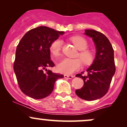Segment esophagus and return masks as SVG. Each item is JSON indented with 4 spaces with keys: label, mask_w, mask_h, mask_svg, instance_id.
<instances>
[{
    "label": "esophagus",
    "mask_w": 127,
    "mask_h": 127,
    "mask_svg": "<svg viewBox=\"0 0 127 127\" xmlns=\"http://www.w3.org/2000/svg\"><path fill=\"white\" fill-rule=\"evenodd\" d=\"M64 78H66V79H72L73 77H74V75H64Z\"/></svg>",
    "instance_id": "1"
}]
</instances>
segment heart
<instances>
[{
	"instance_id": "1",
	"label": "heart",
	"mask_w": 127,
	"mask_h": 127,
	"mask_svg": "<svg viewBox=\"0 0 127 127\" xmlns=\"http://www.w3.org/2000/svg\"><path fill=\"white\" fill-rule=\"evenodd\" d=\"M76 48L79 50V52L77 55L79 58L70 59L64 58L61 60L58 64V69L61 72L65 74H71L80 68L82 66V61L85 65L91 64L94 59V53L92 51L87 49L88 43L87 40L81 36H74L71 38ZM62 42L60 39H56L52 42L50 45V51L54 57L58 58L61 53Z\"/></svg>"
}]
</instances>
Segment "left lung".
<instances>
[{"label":"left lung","mask_w":127,"mask_h":127,"mask_svg":"<svg viewBox=\"0 0 127 127\" xmlns=\"http://www.w3.org/2000/svg\"><path fill=\"white\" fill-rule=\"evenodd\" d=\"M85 34L92 38L96 46V57L92 66L75 76L84 80V86L75 90L77 95L87 101L104 96L107 93L112 77L116 72L114 49L109 39L101 32L95 30H85Z\"/></svg>","instance_id":"left-lung-1"}]
</instances>
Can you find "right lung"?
I'll return each instance as SVG.
<instances>
[{
	"label": "right lung",
	"mask_w": 127,
	"mask_h": 127,
	"mask_svg": "<svg viewBox=\"0 0 127 127\" xmlns=\"http://www.w3.org/2000/svg\"><path fill=\"white\" fill-rule=\"evenodd\" d=\"M63 33L39 26L29 31L20 41L13 69L19 87L26 95L34 99L45 98L53 92L56 80L64 77L46 69L55 66L50 60V45Z\"/></svg>",
	"instance_id": "right-lung-1"
}]
</instances>
